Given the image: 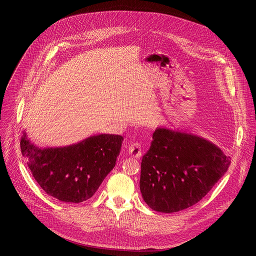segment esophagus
<instances>
[{
  "label": "esophagus",
  "instance_id": "1",
  "mask_svg": "<svg viewBox=\"0 0 256 256\" xmlns=\"http://www.w3.org/2000/svg\"><path fill=\"white\" fill-rule=\"evenodd\" d=\"M128 154L130 156L135 158H139L142 156V147L140 143H134L130 146L128 150Z\"/></svg>",
  "mask_w": 256,
  "mask_h": 256
}]
</instances>
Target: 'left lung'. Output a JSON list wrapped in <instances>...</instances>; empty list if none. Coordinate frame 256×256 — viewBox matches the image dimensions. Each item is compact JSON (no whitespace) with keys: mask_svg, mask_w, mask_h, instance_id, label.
Here are the masks:
<instances>
[{"mask_svg":"<svg viewBox=\"0 0 256 256\" xmlns=\"http://www.w3.org/2000/svg\"><path fill=\"white\" fill-rule=\"evenodd\" d=\"M230 165V156L210 141L160 126L142 158L140 191L154 210L176 212L202 199Z\"/></svg>","mask_w":256,"mask_h":256,"instance_id":"obj_1","label":"left lung"}]
</instances>
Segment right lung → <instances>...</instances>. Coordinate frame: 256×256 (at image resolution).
<instances>
[{
	"label": "right lung",
	"mask_w": 256,
	"mask_h": 256,
	"mask_svg": "<svg viewBox=\"0 0 256 256\" xmlns=\"http://www.w3.org/2000/svg\"><path fill=\"white\" fill-rule=\"evenodd\" d=\"M124 137L100 134L63 147H38L22 130L20 150L35 180L50 196L80 204L91 198L115 167Z\"/></svg>",
	"instance_id": "1"
}]
</instances>
